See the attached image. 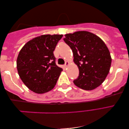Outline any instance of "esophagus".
I'll use <instances>...</instances> for the list:
<instances>
[{
	"label": "esophagus",
	"mask_w": 129,
	"mask_h": 129,
	"mask_svg": "<svg viewBox=\"0 0 129 129\" xmlns=\"http://www.w3.org/2000/svg\"><path fill=\"white\" fill-rule=\"evenodd\" d=\"M69 64H70V63H69V62H66V63H65V64H64V67H67V66H69Z\"/></svg>",
	"instance_id": "34e87169"
}]
</instances>
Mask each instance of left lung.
Wrapping results in <instances>:
<instances>
[{
	"label": "left lung",
	"instance_id": "left-lung-1",
	"mask_svg": "<svg viewBox=\"0 0 129 129\" xmlns=\"http://www.w3.org/2000/svg\"><path fill=\"white\" fill-rule=\"evenodd\" d=\"M64 36L63 40L72 50L74 62L79 69V76L74 83L85 90L98 87L106 79L111 66V57L106 44L88 31H77Z\"/></svg>",
	"mask_w": 129,
	"mask_h": 129
}]
</instances>
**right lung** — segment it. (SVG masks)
Instances as JSON below:
<instances>
[{
	"instance_id": "obj_1",
	"label": "right lung",
	"mask_w": 129,
	"mask_h": 129,
	"mask_svg": "<svg viewBox=\"0 0 129 129\" xmlns=\"http://www.w3.org/2000/svg\"><path fill=\"white\" fill-rule=\"evenodd\" d=\"M63 35H42L30 40L20 50L16 67L21 80L37 94L51 90L63 69L55 63L54 51Z\"/></svg>"
}]
</instances>
